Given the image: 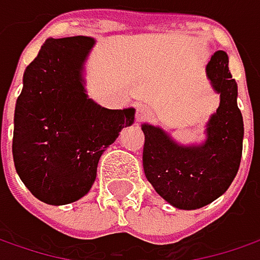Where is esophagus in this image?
<instances>
[{
    "label": "esophagus",
    "instance_id": "obj_1",
    "mask_svg": "<svg viewBox=\"0 0 260 260\" xmlns=\"http://www.w3.org/2000/svg\"><path fill=\"white\" fill-rule=\"evenodd\" d=\"M148 115H150V109H148V106L141 105V106H138V109H137L135 119H137V122H142V120H145V119L148 118Z\"/></svg>",
    "mask_w": 260,
    "mask_h": 260
}]
</instances>
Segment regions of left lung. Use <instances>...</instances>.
I'll use <instances>...</instances> for the list:
<instances>
[{
	"label": "left lung",
	"instance_id": "left-lung-1",
	"mask_svg": "<svg viewBox=\"0 0 260 260\" xmlns=\"http://www.w3.org/2000/svg\"><path fill=\"white\" fill-rule=\"evenodd\" d=\"M220 106L207 123V141L180 145L161 128L144 123L142 166L155 192L179 209H197L221 197L236 177L243 150V118L229 56L215 52L207 65Z\"/></svg>",
	"mask_w": 260,
	"mask_h": 260
}]
</instances>
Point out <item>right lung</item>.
Here are the masks:
<instances>
[{
  "mask_svg": "<svg viewBox=\"0 0 260 260\" xmlns=\"http://www.w3.org/2000/svg\"><path fill=\"white\" fill-rule=\"evenodd\" d=\"M94 40L48 39L23 75L14 112L13 158L21 182L39 201H78L96 180L103 151L135 109L112 110L88 99L83 63Z\"/></svg>",
  "mask_w": 260,
  "mask_h": 260,
  "instance_id": "obj_1",
  "label": "right lung"
}]
</instances>
